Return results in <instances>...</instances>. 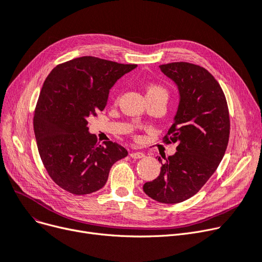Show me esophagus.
I'll return each mask as SVG.
<instances>
[{
	"label": "esophagus",
	"instance_id": "obj_1",
	"mask_svg": "<svg viewBox=\"0 0 262 262\" xmlns=\"http://www.w3.org/2000/svg\"><path fill=\"white\" fill-rule=\"evenodd\" d=\"M130 157L134 158V159H139V158H143L145 155L142 153V152H132L130 154Z\"/></svg>",
	"mask_w": 262,
	"mask_h": 262
}]
</instances>
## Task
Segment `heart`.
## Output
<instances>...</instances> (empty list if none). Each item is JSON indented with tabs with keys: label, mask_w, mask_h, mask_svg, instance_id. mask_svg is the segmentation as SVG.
Wrapping results in <instances>:
<instances>
[{
	"label": "heart",
	"mask_w": 262,
	"mask_h": 262,
	"mask_svg": "<svg viewBox=\"0 0 262 262\" xmlns=\"http://www.w3.org/2000/svg\"><path fill=\"white\" fill-rule=\"evenodd\" d=\"M145 95L146 98H152V97H163V98H167V90L157 83H151L146 86L145 89Z\"/></svg>",
	"instance_id": "b5f03b06"
}]
</instances>
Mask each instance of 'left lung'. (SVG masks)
I'll use <instances>...</instances> for the list:
<instances>
[{
	"label": "left lung",
	"mask_w": 262,
	"mask_h": 262,
	"mask_svg": "<svg viewBox=\"0 0 262 262\" xmlns=\"http://www.w3.org/2000/svg\"><path fill=\"white\" fill-rule=\"evenodd\" d=\"M159 68L179 91L173 124L165 137L178 146L143 191L158 202L172 204L197 194L217 169L228 145L230 120L223 90L206 68L186 62Z\"/></svg>",
	"instance_id": "obj_1"
}]
</instances>
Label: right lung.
Segmentation results:
<instances>
[{
	"instance_id": "right-lung-1",
	"label": "right lung",
	"mask_w": 262,
	"mask_h": 262,
	"mask_svg": "<svg viewBox=\"0 0 262 262\" xmlns=\"http://www.w3.org/2000/svg\"><path fill=\"white\" fill-rule=\"evenodd\" d=\"M135 64L81 56L54 67L45 80L33 125L48 174L63 189L86 195L104 187L112 165L126 157L122 145L89 133L88 119L107 106L110 89Z\"/></svg>"
}]
</instances>
